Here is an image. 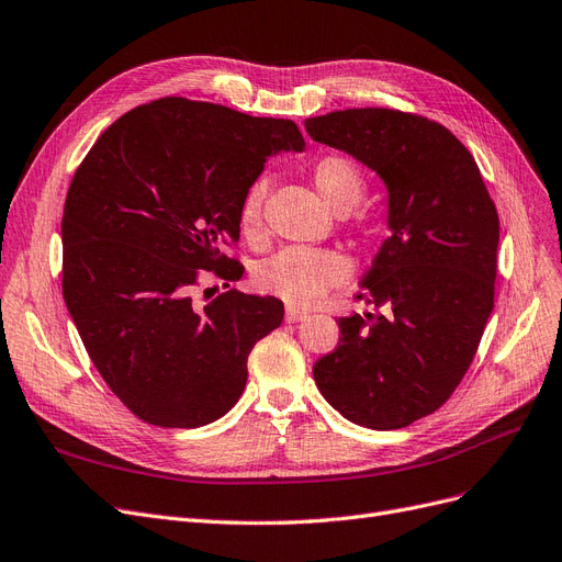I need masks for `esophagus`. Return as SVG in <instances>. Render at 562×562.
I'll return each mask as SVG.
<instances>
[{"mask_svg": "<svg viewBox=\"0 0 562 562\" xmlns=\"http://www.w3.org/2000/svg\"><path fill=\"white\" fill-rule=\"evenodd\" d=\"M310 315L307 313H303V310H299V307H286V313H284V319L289 322V324H296V322H305Z\"/></svg>", "mask_w": 562, "mask_h": 562, "instance_id": "34e87169", "label": "esophagus"}]
</instances>
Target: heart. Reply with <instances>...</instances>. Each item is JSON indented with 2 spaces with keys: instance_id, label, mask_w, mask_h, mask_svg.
Segmentation results:
<instances>
[{
  "instance_id": "1",
  "label": "heart",
  "mask_w": 562,
  "mask_h": 562,
  "mask_svg": "<svg viewBox=\"0 0 562 562\" xmlns=\"http://www.w3.org/2000/svg\"><path fill=\"white\" fill-rule=\"evenodd\" d=\"M313 182L322 201L338 215L349 213L363 194L366 178L359 166L342 155L319 157L313 166ZM268 192V180L257 178L240 201V228L247 238L261 232L263 201ZM349 278V263L334 249L313 247H284L278 255L261 261L255 270V280L261 292L278 296L289 305H313L330 286H338Z\"/></svg>"
}]
</instances>
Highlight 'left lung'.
I'll return each instance as SVG.
<instances>
[{
  "mask_svg": "<svg viewBox=\"0 0 562 562\" xmlns=\"http://www.w3.org/2000/svg\"><path fill=\"white\" fill-rule=\"evenodd\" d=\"M317 143L375 171L389 238L361 280L375 313L340 317L313 375L345 419L405 428L449 401L491 317L501 220L480 166L442 124L391 109L307 117Z\"/></svg>",
  "mask_w": 562,
  "mask_h": 562,
  "instance_id": "left-lung-1",
  "label": "left lung"
}]
</instances>
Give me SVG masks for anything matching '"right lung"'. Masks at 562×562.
Segmentation results:
<instances>
[{"label": "right lung", "instance_id": "obj_1", "mask_svg": "<svg viewBox=\"0 0 562 562\" xmlns=\"http://www.w3.org/2000/svg\"><path fill=\"white\" fill-rule=\"evenodd\" d=\"M303 148L292 120L164 97L115 120L78 166L61 294L99 375L138 419L199 428L238 403L249 351L284 305L236 289L196 305L192 289L199 270L240 280L222 249L240 236L243 194L268 157Z\"/></svg>", "mask_w": 562, "mask_h": 562}]
</instances>
